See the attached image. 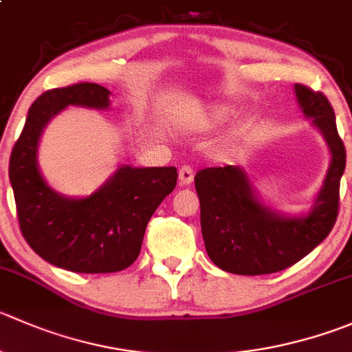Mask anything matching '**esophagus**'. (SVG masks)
Masks as SVG:
<instances>
[{
    "label": "esophagus",
    "instance_id": "1",
    "mask_svg": "<svg viewBox=\"0 0 352 352\" xmlns=\"http://www.w3.org/2000/svg\"><path fill=\"white\" fill-rule=\"evenodd\" d=\"M194 180V172L190 166L184 165L182 168L179 170V182L180 186H189V184H192Z\"/></svg>",
    "mask_w": 352,
    "mask_h": 352
}]
</instances>
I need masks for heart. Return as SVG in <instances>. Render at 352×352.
I'll list each match as a JSON object with an SVG mask.
<instances>
[{
  "instance_id": "1",
  "label": "heart",
  "mask_w": 352,
  "mask_h": 352,
  "mask_svg": "<svg viewBox=\"0 0 352 352\" xmlns=\"http://www.w3.org/2000/svg\"><path fill=\"white\" fill-rule=\"evenodd\" d=\"M228 118V110L223 107H210L201 111L196 117V120L190 124L194 129H213L217 125L223 124Z\"/></svg>"
}]
</instances>
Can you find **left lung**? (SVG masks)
Here are the masks:
<instances>
[{"label": "left lung", "mask_w": 352, "mask_h": 352, "mask_svg": "<svg viewBox=\"0 0 352 352\" xmlns=\"http://www.w3.org/2000/svg\"><path fill=\"white\" fill-rule=\"evenodd\" d=\"M306 118L325 138L330 166L313 208L305 217H284L259 201L249 177L239 166H213L194 177L201 203V232L211 261L235 275L282 272L313 251L332 230L339 214L340 177L346 148L336 113L323 93L294 85Z\"/></svg>", "instance_id": "8db88e82"}]
</instances>
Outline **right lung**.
Masks as SVG:
<instances>
[{"mask_svg":"<svg viewBox=\"0 0 352 352\" xmlns=\"http://www.w3.org/2000/svg\"><path fill=\"white\" fill-rule=\"evenodd\" d=\"M67 107L107 110L110 91L100 84L51 89L30 107L10 156V182L20 230L47 263L75 274H113L138 259L149 218L175 189V166H120L87 197L51 189L37 166V144L47 122Z\"/></svg>","mask_w":352,"mask_h":352,"instance_id":"obj_1","label":"right lung"}]
</instances>
